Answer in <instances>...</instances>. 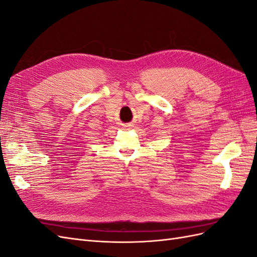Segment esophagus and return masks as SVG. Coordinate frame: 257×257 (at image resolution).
Wrapping results in <instances>:
<instances>
[{
    "mask_svg": "<svg viewBox=\"0 0 257 257\" xmlns=\"http://www.w3.org/2000/svg\"><path fill=\"white\" fill-rule=\"evenodd\" d=\"M128 126H130V125H125V127H128Z\"/></svg>",
    "mask_w": 257,
    "mask_h": 257,
    "instance_id": "esophagus-1",
    "label": "esophagus"
}]
</instances>
